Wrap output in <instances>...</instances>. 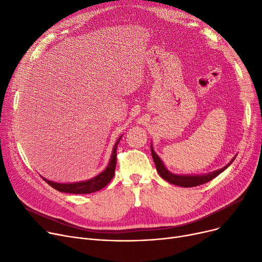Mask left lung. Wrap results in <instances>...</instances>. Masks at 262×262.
I'll list each match as a JSON object with an SVG mask.
<instances>
[{
	"label": "left lung",
	"instance_id": "8db88e82",
	"mask_svg": "<svg viewBox=\"0 0 262 262\" xmlns=\"http://www.w3.org/2000/svg\"><path fill=\"white\" fill-rule=\"evenodd\" d=\"M150 150H152V157L153 160L155 162V166L157 169L158 174L163 178L164 181H167L170 184L180 186V187H184V188H190V187H195V186H200L203 184L208 183L210 181H212L214 177H216L220 173H222L225 169H227L230 163L235 160V157L232 158V160L225 166L224 168L216 170L214 172L208 173V174H202V175H178V174H174L171 173L162 162V160L160 159V157L154 152L153 146H150Z\"/></svg>",
	"mask_w": 262,
	"mask_h": 262
}]
</instances>
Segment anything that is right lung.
I'll return each instance as SVG.
<instances>
[{
	"label": "right lung",
	"mask_w": 262,
	"mask_h": 262,
	"mask_svg": "<svg viewBox=\"0 0 262 262\" xmlns=\"http://www.w3.org/2000/svg\"><path fill=\"white\" fill-rule=\"evenodd\" d=\"M121 138H122V136L117 140V142L114 146L113 154H112V157H110L107 168L99 175H96L93 178H91V180L78 182V183H72V184H59V183L48 181L45 177H42V178L45 180V182H47V184H49L52 188L58 190L59 192H64V193L88 194V193H93V192H96V191L103 189L105 186H107L109 184L110 181L113 180V177L115 175V169H116V164H117V147H118V144H119Z\"/></svg>",
	"instance_id": "right-lung-1"
}]
</instances>
